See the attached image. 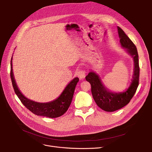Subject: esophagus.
<instances>
[{
  "label": "esophagus",
  "instance_id": "1",
  "mask_svg": "<svg viewBox=\"0 0 152 152\" xmlns=\"http://www.w3.org/2000/svg\"><path fill=\"white\" fill-rule=\"evenodd\" d=\"M77 76L80 79H83L86 77V71L83 69H81L78 71Z\"/></svg>",
  "mask_w": 152,
  "mask_h": 152
}]
</instances>
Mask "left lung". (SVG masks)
<instances>
[{"label":"left lung","instance_id":"obj_1","mask_svg":"<svg viewBox=\"0 0 152 152\" xmlns=\"http://www.w3.org/2000/svg\"><path fill=\"white\" fill-rule=\"evenodd\" d=\"M117 28L121 46L134 59V74L130 86L124 91L113 92L105 88L99 76L94 72H90L86 77V81L91 85V92L95 103L101 109L109 112L121 109L128 104L136 92L139 81L140 68L137 48L121 28L118 26Z\"/></svg>","mask_w":152,"mask_h":152}]
</instances>
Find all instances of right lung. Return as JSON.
<instances>
[{
    "mask_svg": "<svg viewBox=\"0 0 152 152\" xmlns=\"http://www.w3.org/2000/svg\"><path fill=\"white\" fill-rule=\"evenodd\" d=\"M12 58L11 59V71L10 77L13 87L15 94L21 102V103L32 113L37 115L48 118H57L65 113L70 106L74 95L76 86L79 81V78L75 77L65 87L60 96L52 101L41 103L31 100L21 94L20 91L17 83L15 80L13 73Z\"/></svg>",
    "mask_w": 152,
    "mask_h": 152,
    "instance_id": "add662e5",
    "label": "right lung"
}]
</instances>
